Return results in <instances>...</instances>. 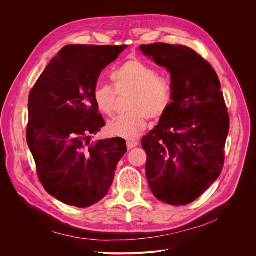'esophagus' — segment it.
<instances>
[{"mask_svg":"<svg viewBox=\"0 0 256 256\" xmlns=\"http://www.w3.org/2000/svg\"><path fill=\"white\" fill-rule=\"evenodd\" d=\"M138 145H139V143H138L137 141H128V142H126V146H128V150L135 148V147H137Z\"/></svg>","mask_w":256,"mask_h":256,"instance_id":"obj_1","label":"esophagus"}]
</instances>
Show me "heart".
Wrapping results in <instances>:
<instances>
[{
  "label": "heart",
  "mask_w": 256,
  "mask_h": 256,
  "mask_svg": "<svg viewBox=\"0 0 256 256\" xmlns=\"http://www.w3.org/2000/svg\"><path fill=\"white\" fill-rule=\"evenodd\" d=\"M156 72L140 60H128L111 74L117 93L130 92L126 102L128 113L108 124L110 136L134 140L146 128V117L158 119L171 104L172 91L168 80L156 76ZM93 100L100 112L111 116L114 111L115 92L106 84H98L93 89Z\"/></svg>",
  "instance_id": "obj_1"
}]
</instances>
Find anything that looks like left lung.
<instances>
[{
  "instance_id": "1",
  "label": "left lung",
  "mask_w": 256,
  "mask_h": 256,
  "mask_svg": "<svg viewBox=\"0 0 256 256\" xmlns=\"http://www.w3.org/2000/svg\"><path fill=\"white\" fill-rule=\"evenodd\" d=\"M140 50L171 78L172 102L158 124L141 140L152 194L186 206L216 180L224 164L230 116L212 65L192 48L156 42Z\"/></svg>"
}]
</instances>
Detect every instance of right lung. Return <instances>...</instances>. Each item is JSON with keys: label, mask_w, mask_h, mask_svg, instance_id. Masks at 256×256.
Listing matches in <instances>:
<instances>
[{"label": "right lung", "mask_w": 256, "mask_h": 256, "mask_svg": "<svg viewBox=\"0 0 256 256\" xmlns=\"http://www.w3.org/2000/svg\"><path fill=\"white\" fill-rule=\"evenodd\" d=\"M126 48L66 46L30 92L26 142L46 191L65 204L85 208L102 200L128 150L118 137L90 142L106 126L93 89Z\"/></svg>", "instance_id": "obj_1"}]
</instances>
